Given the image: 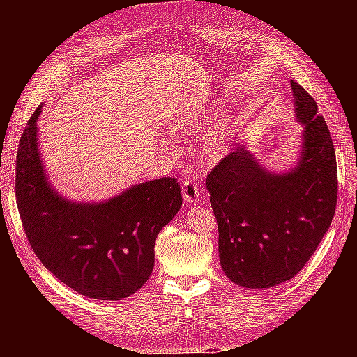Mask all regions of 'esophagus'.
<instances>
[{
    "label": "esophagus",
    "instance_id": "34e87169",
    "mask_svg": "<svg viewBox=\"0 0 357 357\" xmlns=\"http://www.w3.org/2000/svg\"><path fill=\"white\" fill-rule=\"evenodd\" d=\"M182 194H183V199L186 202L191 204H197L202 199V192L199 191L198 185L194 181H185L183 182V188H182Z\"/></svg>",
    "mask_w": 357,
    "mask_h": 357
}]
</instances>
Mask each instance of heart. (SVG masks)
<instances>
[{
    "label": "heart",
    "mask_w": 357,
    "mask_h": 357,
    "mask_svg": "<svg viewBox=\"0 0 357 357\" xmlns=\"http://www.w3.org/2000/svg\"><path fill=\"white\" fill-rule=\"evenodd\" d=\"M208 123L207 112L197 111L192 114H186L181 117L176 124L175 130L178 133H192V131L201 130ZM229 147V131L226 123H217L215 127L210 131L207 137H204L201 144V155L207 162H217L220 160L227 152Z\"/></svg>",
    "instance_id": "heart-1"
}]
</instances>
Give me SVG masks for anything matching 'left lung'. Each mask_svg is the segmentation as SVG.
<instances>
[{"label":"left lung","instance_id":"obj_1","mask_svg":"<svg viewBox=\"0 0 357 357\" xmlns=\"http://www.w3.org/2000/svg\"><path fill=\"white\" fill-rule=\"evenodd\" d=\"M291 88L295 117L305 127L298 165L273 174L240 146L205 182L221 268L245 288H272L292 279L317 250L335 211L337 162L328 127L310 93L295 81Z\"/></svg>","mask_w":357,"mask_h":357}]
</instances>
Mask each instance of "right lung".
Returning a JSON list of instances; mask_svg holds the SVG:
<instances>
[{"instance_id":"1","label":"right lung","mask_w":357,"mask_h":357,"mask_svg":"<svg viewBox=\"0 0 357 357\" xmlns=\"http://www.w3.org/2000/svg\"><path fill=\"white\" fill-rule=\"evenodd\" d=\"M29 119L17 152L15 198L36 256L61 282L92 299H121L140 289L155 266L159 231L181 210L178 179L131 186L104 202H72L54 191Z\"/></svg>"}]
</instances>
